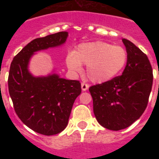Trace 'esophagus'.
Returning a JSON list of instances; mask_svg holds the SVG:
<instances>
[{"mask_svg": "<svg viewBox=\"0 0 159 159\" xmlns=\"http://www.w3.org/2000/svg\"><path fill=\"white\" fill-rule=\"evenodd\" d=\"M88 87H89V86L87 84V83H85V82H82V91H87V89H88Z\"/></svg>", "mask_w": 159, "mask_h": 159, "instance_id": "obj_1", "label": "esophagus"}]
</instances>
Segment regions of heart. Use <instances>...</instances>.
I'll list each match as a JSON object with an SVG mask.
<instances>
[{"label": "heart", "instance_id": "b5f03b06", "mask_svg": "<svg viewBox=\"0 0 159 159\" xmlns=\"http://www.w3.org/2000/svg\"><path fill=\"white\" fill-rule=\"evenodd\" d=\"M128 61V53L121 46L97 41L77 46L74 53L67 55L66 63L73 73L87 65V75L92 82L103 83L111 81L122 72Z\"/></svg>", "mask_w": 159, "mask_h": 159}]
</instances>
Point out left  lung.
<instances>
[{
	"instance_id": "1",
	"label": "left lung",
	"mask_w": 159,
	"mask_h": 159,
	"mask_svg": "<svg viewBox=\"0 0 159 159\" xmlns=\"http://www.w3.org/2000/svg\"><path fill=\"white\" fill-rule=\"evenodd\" d=\"M122 41L128 53L122 75L89 88L97 120L116 131L131 125L144 112L153 77L147 55L128 39Z\"/></svg>"
}]
</instances>
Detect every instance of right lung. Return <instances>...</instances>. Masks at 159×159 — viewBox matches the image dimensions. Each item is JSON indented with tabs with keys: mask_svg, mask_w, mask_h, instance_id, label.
I'll return each mask as SVG.
<instances>
[{
	"mask_svg": "<svg viewBox=\"0 0 159 159\" xmlns=\"http://www.w3.org/2000/svg\"><path fill=\"white\" fill-rule=\"evenodd\" d=\"M67 36L62 31L34 39L14 57L10 67L8 88L15 111L26 126L43 135L57 134L67 127L73 103L82 92L81 83L56 73L34 77L29 63L35 52L62 45Z\"/></svg>",
	"mask_w": 159,
	"mask_h": 159,
	"instance_id": "1",
	"label": "right lung"
}]
</instances>
